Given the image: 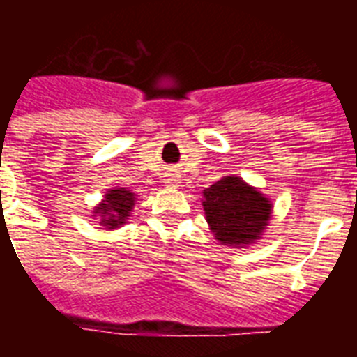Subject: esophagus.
Here are the masks:
<instances>
[{"mask_svg":"<svg viewBox=\"0 0 357 357\" xmlns=\"http://www.w3.org/2000/svg\"><path fill=\"white\" fill-rule=\"evenodd\" d=\"M166 185H169V188H176V185H181V178L176 175H169L168 178H166Z\"/></svg>","mask_w":357,"mask_h":357,"instance_id":"34e87169","label":"esophagus"}]
</instances>
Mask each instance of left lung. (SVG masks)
Here are the masks:
<instances>
[{
    "mask_svg": "<svg viewBox=\"0 0 357 357\" xmlns=\"http://www.w3.org/2000/svg\"><path fill=\"white\" fill-rule=\"evenodd\" d=\"M202 197L211 232L227 247L247 248L254 245L272 220V200L241 176H222L204 189Z\"/></svg>",
    "mask_w": 357,
    "mask_h": 357,
    "instance_id": "1",
    "label": "left lung"
}]
</instances>
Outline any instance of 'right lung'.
I'll list each match as a JSON object with an SVG mask.
<instances>
[{
    "mask_svg": "<svg viewBox=\"0 0 357 357\" xmlns=\"http://www.w3.org/2000/svg\"><path fill=\"white\" fill-rule=\"evenodd\" d=\"M137 195L128 188H112L103 195V200L93 209L94 220H100V225L107 230H116L127 223L137 200Z\"/></svg>",
    "mask_w": 357,
    "mask_h": 357,
    "instance_id": "obj_1",
    "label": "right lung"
}]
</instances>
